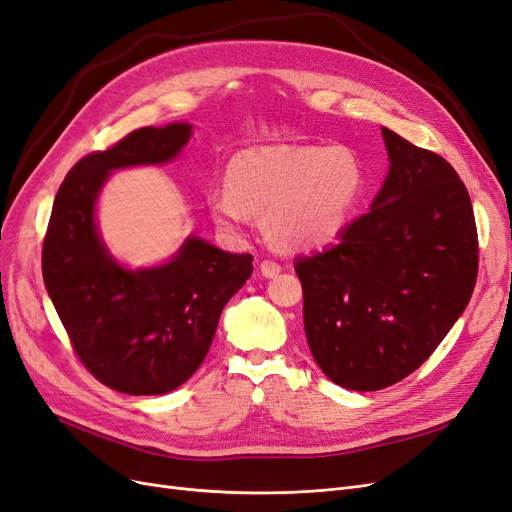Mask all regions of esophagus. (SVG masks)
<instances>
[{
	"instance_id": "34e87169",
	"label": "esophagus",
	"mask_w": 512,
	"mask_h": 512,
	"mask_svg": "<svg viewBox=\"0 0 512 512\" xmlns=\"http://www.w3.org/2000/svg\"><path fill=\"white\" fill-rule=\"evenodd\" d=\"M282 271V267H280V262H275V260H271V258H267V260H262L260 262V273L265 275V277H275L277 273Z\"/></svg>"
}]
</instances>
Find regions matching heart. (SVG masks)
I'll use <instances>...</instances> for the list:
<instances>
[{
	"mask_svg": "<svg viewBox=\"0 0 512 512\" xmlns=\"http://www.w3.org/2000/svg\"><path fill=\"white\" fill-rule=\"evenodd\" d=\"M363 166L348 147H258L230 160L228 190L209 196L213 220L239 232L250 213L280 250H314L346 226L363 192Z\"/></svg>",
	"mask_w": 512,
	"mask_h": 512,
	"instance_id": "heart-1",
	"label": "heart"
}]
</instances>
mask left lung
<instances>
[{
	"label": "left lung",
	"mask_w": 512,
	"mask_h": 512,
	"mask_svg": "<svg viewBox=\"0 0 512 512\" xmlns=\"http://www.w3.org/2000/svg\"><path fill=\"white\" fill-rule=\"evenodd\" d=\"M389 175L337 243L294 260L318 367L350 391L410 376L470 303L478 235L466 185L438 153L382 128Z\"/></svg>",
	"instance_id": "obj_1"
}]
</instances>
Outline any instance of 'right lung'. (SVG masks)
Here are the masks:
<instances>
[{
	"label": "right lung",
	"instance_id": "obj_1",
	"mask_svg": "<svg viewBox=\"0 0 512 512\" xmlns=\"http://www.w3.org/2000/svg\"><path fill=\"white\" fill-rule=\"evenodd\" d=\"M192 126L130 132L76 162L59 185L42 245L46 292L91 376L128 395L177 389L205 361L224 305L252 275V254L190 237L166 265L130 271L106 252L96 200L108 173L164 164Z\"/></svg>",
	"mask_w": 512,
	"mask_h": 512
}]
</instances>
